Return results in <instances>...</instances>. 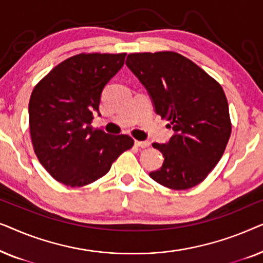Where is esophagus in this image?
<instances>
[{
	"mask_svg": "<svg viewBox=\"0 0 263 263\" xmlns=\"http://www.w3.org/2000/svg\"><path fill=\"white\" fill-rule=\"evenodd\" d=\"M135 145L140 147V148H146V147H148L151 143L148 141H138V140H136Z\"/></svg>",
	"mask_w": 263,
	"mask_h": 263,
	"instance_id": "1",
	"label": "esophagus"
}]
</instances>
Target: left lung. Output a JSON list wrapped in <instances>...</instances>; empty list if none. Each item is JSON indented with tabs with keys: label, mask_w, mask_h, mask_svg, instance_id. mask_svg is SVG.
I'll use <instances>...</instances> for the list:
<instances>
[{
	"label": "left lung",
	"mask_w": 263,
	"mask_h": 263,
	"mask_svg": "<svg viewBox=\"0 0 263 263\" xmlns=\"http://www.w3.org/2000/svg\"><path fill=\"white\" fill-rule=\"evenodd\" d=\"M125 63L147 88L156 112L175 132L168 143H152L164 163L151 178L174 190L197 185L219 163L231 136L221 85L174 51L129 53Z\"/></svg>",
	"instance_id": "obj_1"
}]
</instances>
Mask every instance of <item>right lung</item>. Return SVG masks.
Returning <instances> with one entry per match:
<instances>
[{
    "label": "right lung",
    "instance_id": "1",
    "mask_svg": "<svg viewBox=\"0 0 263 263\" xmlns=\"http://www.w3.org/2000/svg\"><path fill=\"white\" fill-rule=\"evenodd\" d=\"M125 55L78 53L34 86L28 104L32 146L57 182L71 188L91 184L134 145L129 135H110L91 125L103 88L123 67Z\"/></svg>",
    "mask_w": 263,
    "mask_h": 263
}]
</instances>
